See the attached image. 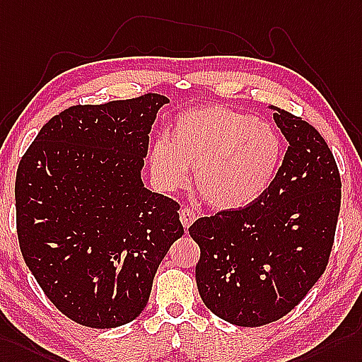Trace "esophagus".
<instances>
[{"mask_svg": "<svg viewBox=\"0 0 362 362\" xmlns=\"http://www.w3.org/2000/svg\"><path fill=\"white\" fill-rule=\"evenodd\" d=\"M180 219H181L182 226L186 227V228H189V227L192 226V223L197 219V214H195V211H193V209H190V207H182V209L180 210Z\"/></svg>", "mask_w": 362, "mask_h": 362, "instance_id": "34e87169", "label": "esophagus"}]
</instances>
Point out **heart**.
Segmentation results:
<instances>
[{"label": "heart", "mask_w": 362, "mask_h": 362, "mask_svg": "<svg viewBox=\"0 0 362 362\" xmlns=\"http://www.w3.org/2000/svg\"><path fill=\"white\" fill-rule=\"evenodd\" d=\"M279 153V138L267 122L223 105H201L176 115L148 161L161 189L184 187L189 170H195L201 198L233 210L249 206L267 189Z\"/></svg>", "instance_id": "obj_1"}]
</instances>
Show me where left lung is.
Here are the masks:
<instances>
[{
    "instance_id": "left-lung-1",
    "label": "left lung",
    "mask_w": 362,
    "mask_h": 362,
    "mask_svg": "<svg viewBox=\"0 0 362 362\" xmlns=\"http://www.w3.org/2000/svg\"><path fill=\"white\" fill-rule=\"evenodd\" d=\"M288 141L270 186L249 206L189 227L199 245L202 303L241 327L278 321L303 301L327 267L341 207L333 153L312 124L270 105Z\"/></svg>"
}]
</instances>
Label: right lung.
<instances>
[{"mask_svg": "<svg viewBox=\"0 0 362 362\" xmlns=\"http://www.w3.org/2000/svg\"><path fill=\"white\" fill-rule=\"evenodd\" d=\"M167 103L146 93L72 105L42 126L16 170L23 258L58 310L86 327L134 321L184 233L178 202L141 180L148 134Z\"/></svg>", "mask_w": 362, "mask_h": 362, "instance_id": "obj_1", "label": "right lung"}]
</instances>
